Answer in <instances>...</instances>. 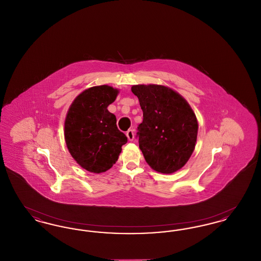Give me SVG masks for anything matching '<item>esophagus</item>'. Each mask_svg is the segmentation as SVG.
<instances>
[{
	"label": "esophagus",
	"instance_id": "esophagus-1",
	"mask_svg": "<svg viewBox=\"0 0 261 261\" xmlns=\"http://www.w3.org/2000/svg\"><path fill=\"white\" fill-rule=\"evenodd\" d=\"M126 136H127L129 141H133L134 140V130H132V129L128 130L126 132Z\"/></svg>",
	"mask_w": 261,
	"mask_h": 261
}]
</instances>
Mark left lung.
Returning <instances> with one entry per match:
<instances>
[{"label": "left lung", "mask_w": 261, "mask_h": 261, "mask_svg": "<svg viewBox=\"0 0 261 261\" xmlns=\"http://www.w3.org/2000/svg\"><path fill=\"white\" fill-rule=\"evenodd\" d=\"M143 111L138 126L139 147L149 166L163 174L181 169L191 158L199 124L195 112L180 94L162 85H134Z\"/></svg>", "instance_id": "8db88e82"}]
</instances>
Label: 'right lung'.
<instances>
[{
  "mask_svg": "<svg viewBox=\"0 0 261 261\" xmlns=\"http://www.w3.org/2000/svg\"><path fill=\"white\" fill-rule=\"evenodd\" d=\"M119 91L91 87L72 101L64 121V139L71 156L89 172H106L117 162L127 137L118 130L116 117L108 111Z\"/></svg>",
  "mask_w": 261,
  "mask_h": 261,
  "instance_id": "add662e5",
  "label": "right lung"
}]
</instances>
